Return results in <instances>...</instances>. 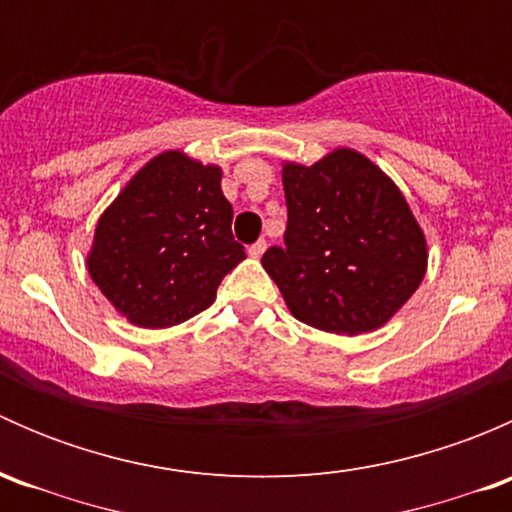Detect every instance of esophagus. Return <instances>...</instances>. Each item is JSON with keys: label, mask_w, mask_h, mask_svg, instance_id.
<instances>
[{"label": "esophagus", "mask_w": 512, "mask_h": 512, "mask_svg": "<svg viewBox=\"0 0 512 512\" xmlns=\"http://www.w3.org/2000/svg\"><path fill=\"white\" fill-rule=\"evenodd\" d=\"M265 250H267V242L265 240H257V242H252L250 250H247V252H250V257H255V260H257V257L265 255Z\"/></svg>", "instance_id": "obj_1"}]
</instances>
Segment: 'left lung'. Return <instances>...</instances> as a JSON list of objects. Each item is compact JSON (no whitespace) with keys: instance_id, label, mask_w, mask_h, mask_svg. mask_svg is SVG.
Segmentation results:
<instances>
[{"instance_id":"8db88e82","label":"left lung","mask_w":512,"mask_h":512,"mask_svg":"<svg viewBox=\"0 0 512 512\" xmlns=\"http://www.w3.org/2000/svg\"><path fill=\"white\" fill-rule=\"evenodd\" d=\"M285 245L262 267L299 322L332 334L389 322L426 275V237L394 180L352 148L285 163Z\"/></svg>"}]
</instances>
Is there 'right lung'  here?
Instances as JSON below:
<instances>
[{
  "instance_id": "obj_1",
  "label": "right lung",
  "mask_w": 512,
  "mask_h": 512,
  "mask_svg": "<svg viewBox=\"0 0 512 512\" xmlns=\"http://www.w3.org/2000/svg\"><path fill=\"white\" fill-rule=\"evenodd\" d=\"M220 178L218 165L165 151L98 218L86 267L103 297L136 327L165 329L195 317L245 260Z\"/></svg>"
}]
</instances>
